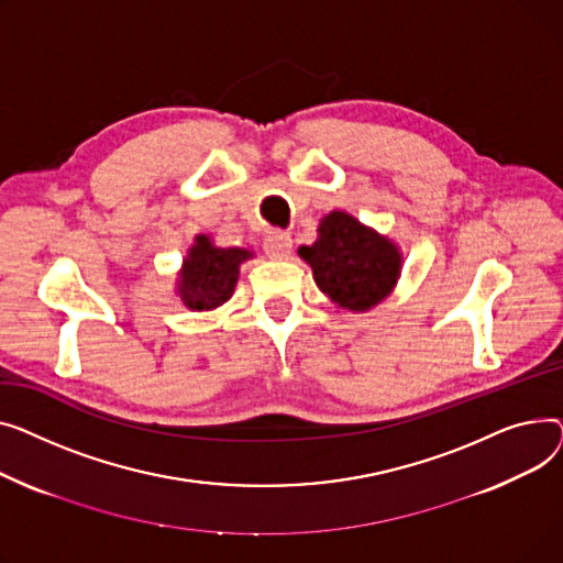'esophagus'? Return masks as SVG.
Instances as JSON below:
<instances>
[{
	"label": "esophagus",
	"instance_id": "34e87169",
	"mask_svg": "<svg viewBox=\"0 0 563 563\" xmlns=\"http://www.w3.org/2000/svg\"><path fill=\"white\" fill-rule=\"evenodd\" d=\"M263 250H266V254L271 258H286L290 254V250H292V241H290V236L286 234V231L275 229V231H271V234L266 236V241H263Z\"/></svg>",
	"mask_w": 563,
	"mask_h": 563
}]
</instances>
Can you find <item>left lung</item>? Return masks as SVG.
<instances>
[{"mask_svg":"<svg viewBox=\"0 0 563 563\" xmlns=\"http://www.w3.org/2000/svg\"><path fill=\"white\" fill-rule=\"evenodd\" d=\"M297 254L311 266L318 288L347 311L377 307L402 273L400 247L345 211L327 213L318 241Z\"/></svg>","mask_w":563,"mask_h":563,"instance_id":"left-lung-1","label":"left lung"}]
</instances>
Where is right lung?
Returning <instances> with one entry per match:
<instances>
[{
	"mask_svg": "<svg viewBox=\"0 0 563 563\" xmlns=\"http://www.w3.org/2000/svg\"><path fill=\"white\" fill-rule=\"evenodd\" d=\"M252 256L243 247H218L207 234L195 236L177 279V295L184 307L211 311L224 305L236 288L241 263Z\"/></svg>",
	"mask_w": 563,
	"mask_h": 563,
	"instance_id": "obj_1",
	"label": "right lung"
}]
</instances>
